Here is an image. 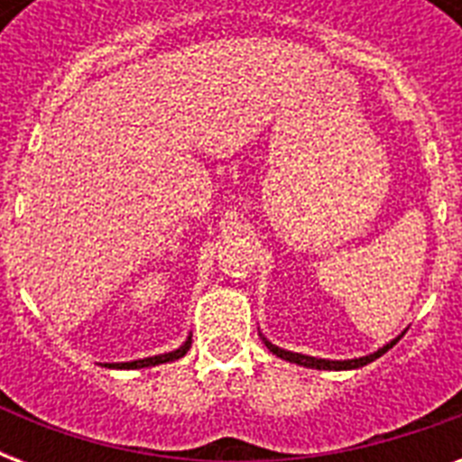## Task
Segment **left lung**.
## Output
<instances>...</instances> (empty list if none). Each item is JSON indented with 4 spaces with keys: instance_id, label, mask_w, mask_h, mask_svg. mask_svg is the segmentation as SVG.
<instances>
[{
    "instance_id": "8db88e82",
    "label": "left lung",
    "mask_w": 462,
    "mask_h": 462,
    "mask_svg": "<svg viewBox=\"0 0 462 462\" xmlns=\"http://www.w3.org/2000/svg\"><path fill=\"white\" fill-rule=\"evenodd\" d=\"M398 340H401V336L395 337V340H391L388 345H383V347L374 352V355H366V357L343 359V362H336V359H319V357H309V355H300V352L281 350V347H275L273 343H268L266 337H263V343H266L268 350L273 352V355H278L281 359H288V362H295V365H302V366H311V369H336V372H340V369H359V366L369 365V362H374V359H379L383 352L391 350V347H393Z\"/></svg>"
}]
</instances>
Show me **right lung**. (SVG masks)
I'll return each instance as SVG.
<instances>
[{"label":"right lung","mask_w":462,"mask_h":462,"mask_svg":"<svg viewBox=\"0 0 462 462\" xmlns=\"http://www.w3.org/2000/svg\"><path fill=\"white\" fill-rule=\"evenodd\" d=\"M191 347V337H187V343L181 345L180 350L165 352V355H158V357H146V359H136V362H122V365H110L115 369H143V366H155V365H165V362H174V359L184 357Z\"/></svg>","instance_id":"obj_1"}]
</instances>
